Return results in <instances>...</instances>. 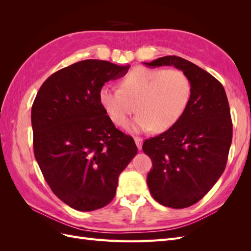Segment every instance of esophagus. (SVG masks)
Masks as SVG:
<instances>
[{"label": "esophagus", "instance_id": "esophagus-1", "mask_svg": "<svg viewBox=\"0 0 251 251\" xmlns=\"http://www.w3.org/2000/svg\"><path fill=\"white\" fill-rule=\"evenodd\" d=\"M135 143H136V146H137V148H138V150L140 151L141 149H142V144H143V139L142 138H138V137H136L135 139Z\"/></svg>", "mask_w": 251, "mask_h": 251}]
</instances>
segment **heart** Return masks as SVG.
Wrapping results in <instances>:
<instances>
[{"label":"heart","instance_id":"1","mask_svg":"<svg viewBox=\"0 0 251 251\" xmlns=\"http://www.w3.org/2000/svg\"><path fill=\"white\" fill-rule=\"evenodd\" d=\"M192 96L187 75L176 69L137 67L121 80L120 88L104 85L100 101L114 124L125 126L136 111L130 128L144 132L169 130L183 115Z\"/></svg>","mask_w":251,"mask_h":251}]
</instances>
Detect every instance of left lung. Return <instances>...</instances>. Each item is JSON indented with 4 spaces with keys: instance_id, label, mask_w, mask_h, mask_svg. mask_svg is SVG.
<instances>
[{
    "instance_id": "8db88e82",
    "label": "left lung",
    "mask_w": 251,
    "mask_h": 251,
    "mask_svg": "<svg viewBox=\"0 0 251 251\" xmlns=\"http://www.w3.org/2000/svg\"><path fill=\"white\" fill-rule=\"evenodd\" d=\"M148 67L174 66L191 80V100L168 131L147 139L142 150L153 162L148 186L153 198L172 208L201 200L223 174L232 140V123L221 82L179 56L159 57Z\"/></svg>"
}]
</instances>
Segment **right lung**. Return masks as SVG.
Wrapping results in <instances>:
<instances>
[{
  "label": "right lung",
  "instance_id": "add662e5",
  "mask_svg": "<svg viewBox=\"0 0 251 251\" xmlns=\"http://www.w3.org/2000/svg\"><path fill=\"white\" fill-rule=\"evenodd\" d=\"M128 69L81 60L45 80L32 104L36 161L52 192L76 210L109 204L120 173L137 154L133 138L117 130L100 101L104 82Z\"/></svg>",
  "mask_w": 251,
  "mask_h": 251
}]
</instances>
